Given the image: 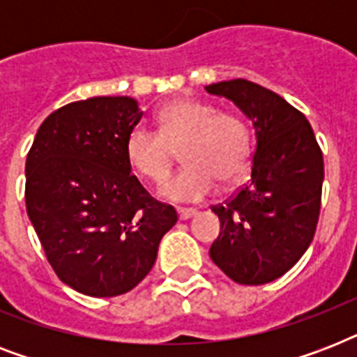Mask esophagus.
<instances>
[{"instance_id": "esophagus-1", "label": "esophagus", "mask_w": 357, "mask_h": 357, "mask_svg": "<svg viewBox=\"0 0 357 357\" xmlns=\"http://www.w3.org/2000/svg\"><path fill=\"white\" fill-rule=\"evenodd\" d=\"M178 215H179V220H187V218L198 215V211H196V209H192V207H179Z\"/></svg>"}]
</instances>
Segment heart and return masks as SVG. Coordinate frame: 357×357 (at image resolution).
<instances>
[{"mask_svg":"<svg viewBox=\"0 0 357 357\" xmlns=\"http://www.w3.org/2000/svg\"><path fill=\"white\" fill-rule=\"evenodd\" d=\"M159 133L131 129L126 157L133 170L151 183H162L172 170L176 151L185 167L162 185L172 200H202L217 189L231 187L248 174L254 144L248 122L237 113L192 98L168 103L157 113Z\"/></svg>","mask_w":357,"mask_h":357,"instance_id":"b5f03b06","label":"heart"}]
</instances>
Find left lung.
<instances>
[{"label":"left lung","mask_w":357,"mask_h":357,"mask_svg":"<svg viewBox=\"0 0 357 357\" xmlns=\"http://www.w3.org/2000/svg\"><path fill=\"white\" fill-rule=\"evenodd\" d=\"M255 128L248 183L218 206L213 263L234 282L263 285L294 266L315 235L324 161L311 123L276 92L246 79L213 83Z\"/></svg>","instance_id":"8db88e82"}]
</instances>
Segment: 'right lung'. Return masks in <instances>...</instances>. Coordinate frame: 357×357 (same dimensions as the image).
Masks as SVG:
<instances>
[{
	"label": "right lung",
	"mask_w": 357,
	"mask_h": 357,
	"mask_svg": "<svg viewBox=\"0 0 357 357\" xmlns=\"http://www.w3.org/2000/svg\"><path fill=\"white\" fill-rule=\"evenodd\" d=\"M142 119L128 96L72 102L42 122L25 161V207L55 274L89 296H119L155 263L178 222L131 174L126 140Z\"/></svg>",
	"instance_id": "right-lung-1"
}]
</instances>
